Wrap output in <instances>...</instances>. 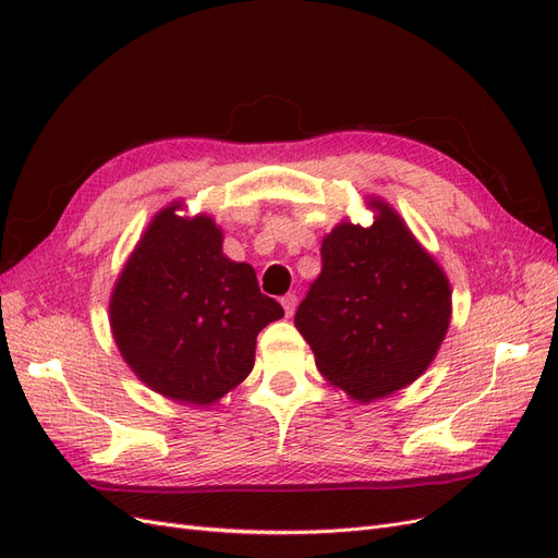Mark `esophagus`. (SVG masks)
<instances>
[{
    "mask_svg": "<svg viewBox=\"0 0 558 558\" xmlns=\"http://www.w3.org/2000/svg\"><path fill=\"white\" fill-rule=\"evenodd\" d=\"M281 305H283L286 316H293L295 305H298V298H295V293H286V295L281 298Z\"/></svg>",
    "mask_w": 558,
    "mask_h": 558,
    "instance_id": "esophagus-1",
    "label": "esophagus"
}]
</instances>
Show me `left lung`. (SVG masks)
Returning <instances> with one entry per match:
<instances>
[{"mask_svg": "<svg viewBox=\"0 0 558 558\" xmlns=\"http://www.w3.org/2000/svg\"><path fill=\"white\" fill-rule=\"evenodd\" d=\"M375 226H337L295 328L316 365L359 402L412 384L440 349L451 316L445 272L400 216L375 202Z\"/></svg>", "mask_w": 558, "mask_h": 558, "instance_id": "8db88e82", "label": "left lung"}]
</instances>
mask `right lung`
<instances>
[{
    "label": "right lung",
    "instance_id": "obj_1",
    "mask_svg": "<svg viewBox=\"0 0 558 558\" xmlns=\"http://www.w3.org/2000/svg\"><path fill=\"white\" fill-rule=\"evenodd\" d=\"M167 207L148 226L111 295V328L128 365L154 391L209 404L256 361L258 332L283 316L256 269L223 256L211 218Z\"/></svg>",
    "mask_w": 558,
    "mask_h": 558
}]
</instances>
